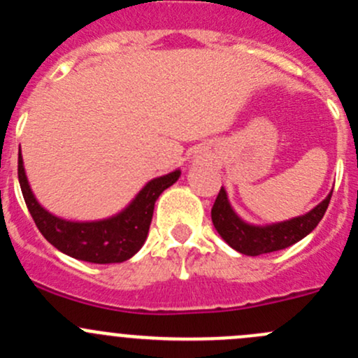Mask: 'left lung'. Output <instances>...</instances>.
<instances>
[{
    "instance_id": "obj_1",
    "label": "left lung",
    "mask_w": 358,
    "mask_h": 358,
    "mask_svg": "<svg viewBox=\"0 0 358 358\" xmlns=\"http://www.w3.org/2000/svg\"><path fill=\"white\" fill-rule=\"evenodd\" d=\"M331 196L326 197L319 206L312 209L306 215L298 216V218L287 220V222L273 223V225L266 227H255L249 223L243 222L239 216L234 213L230 208L229 199H227V192L222 190L218 192L215 204L211 209V220L215 229L218 230L220 236L223 237L230 248L236 251L243 252L246 256H259L265 252L279 251V249H286L301 241L303 237L308 236L319 222L322 220L324 213H326L327 206H329Z\"/></svg>"
}]
</instances>
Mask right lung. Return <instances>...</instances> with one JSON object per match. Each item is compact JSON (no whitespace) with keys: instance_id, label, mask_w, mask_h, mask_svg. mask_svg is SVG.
Segmentation results:
<instances>
[{"instance_id":"right-lung-1","label":"right lung","mask_w":358,"mask_h":358,"mask_svg":"<svg viewBox=\"0 0 358 358\" xmlns=\"http://www.w3.org/2000/svg\"><path fill=\"white\" fill-rule=\"evenodd\" d=\"M180 169L150 180L131 204L112 218L100 222H67L41 208L31 192L19 154V182L29 213L46 241L59 251L90 263H121L143 246L149 234L157 197L178 180Z\"/></svg>"}]
</instances>
